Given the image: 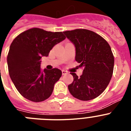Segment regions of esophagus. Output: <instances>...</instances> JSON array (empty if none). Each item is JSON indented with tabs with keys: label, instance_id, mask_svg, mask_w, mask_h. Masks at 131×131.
Wrapping results in <instances>:
<instances>
[{
	"label": "esophagus",
	"instance_id": "esophagus-1",
	"mask_svg": "<svg viewBox=\"0 0 131 131\" xmlns=\"http://www.w3.org/2000/svg\"><path fill=\"white\" fill-rule=\"evenodd\" d=\"M62 75H66V74L68 73V72L67 71H66V70H62Z\"/></svg>",
	"mask_w": 131,
	"mask_h": 131
}]
</instances>
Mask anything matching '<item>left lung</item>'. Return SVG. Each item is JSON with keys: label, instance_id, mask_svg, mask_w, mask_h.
Segmentation results:
<instances>
[{"label": "left lung", "instance_id": "left-lung-1", "mask_svg": "<svg viewBox=\"0 0 131 131\" xmlns=\"http://www.w3.org/2000/svg\"><path fill=\"white\" fill-rule=\"evenodd\" d=\"M75 47V60L83 68L79 77L71 73L73 81L68 85L71 95L88 101L100 96L112 79L114 57L110 46L97 33L84 29L63 31Z\"/></svg>", "mask_w": 131, "mask_h": 131}]
</instances>
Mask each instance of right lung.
<instances>
[{
    "mask_svg": "<svg viewBox=\"0 0 131 131\" xmlns=\"http://www.w3.org/2000/svg\"><path fill=\"white\" fill-rule=\"evenodd\" d=\"M66 39L62 32L32 28L16 37L7 57L10 77L18 92L27 100L39 102L52 94L62 76L58 68L40 69V59L48 56L56 44Z\"/></svg>",
    "mask_w": 131,
    "mask_h": 131,
    "instance_id": "add662e5",
    "label": "right lung"
}]
</instances>
